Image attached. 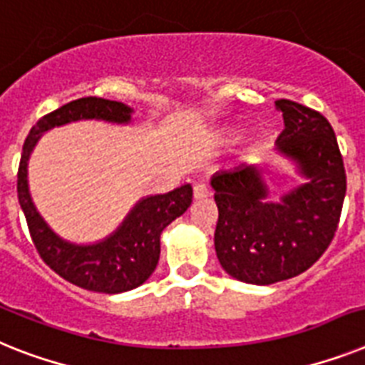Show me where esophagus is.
<instances>
[{
  "instance_id": "esophagus-1",
  "label": "esophagus",
  "mask_w": 365,
  "mask_h": 365,
  "mask_svg": "<svg viewBox=\"0 0 365 365\" xmlns=\"http://www.w3.org/2000/svg\"><path fill=\"white\" fill-rule=\"evenodd\" d=\"M210 195V188L205 182H197L194 186V197L195 200H205V197H209Z\"/></svg>"
}]
</instances>
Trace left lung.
Masks as SVG:
<instances>
[{"instance_id":"left-lung-1","label":"left lung","mask_w":365,"mask_h":365,"mask_svg":"<svg viewBox=\"0 0 365 365\" xmlns=\"http://www.w3.org/2000/svg\"><path fill=\"white\" fill-rule=\"evenodd\" d=\"M284 132L278 149L300 164L309 182L282 203H267L259 165H242L212 177L218 222L215 248L233 278L270 285L308 270L338 231L347 175L332 125L298 102L279 98Z\"/></svg>"}]
</instances>
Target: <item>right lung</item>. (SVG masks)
Wrapping results in <instances>:
<instances>
[{
    "mask_svg": "<svg viewBox=\"0 0 365 365\" xmlns=\"http://www.w3.org/2000/svg\"><path fill=\"white\" fill-rule=\"evenodd\" d=\"M78 119L130 121V108L123 102L86 96L42 115L24 141L18 165V201L27 230L38 255L56 274L71 284L95 293H123L138 287L155 272L160 257V233L192 203V186L185 185L170 194L153 195L135 205L125 224L104 242L74 246L61 240L44 224L27 192L26 165L29 153L42 132Z\"/></svg>",
    "mask_w": 365,
    "mask_h": 365,
    "instance_id": "1",
    "label": "right lung"
}]
</instances>
